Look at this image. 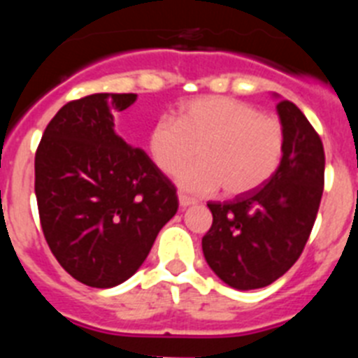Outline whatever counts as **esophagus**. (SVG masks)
Returning <instances> with one entry per match:
<instances>
[{
  "instance_id": "34e87169",
  "label": "esophagus",
  "mask_w": 358,
  "mask_h": 358,
  "mask_svg": "<svg viewBox=\"0 0 358 358\" xmlns=\"http://www.w3.org/2000/svg\"><path fill=\"white\" fill-rule=\"evenodd\" d=\"M195 202L197 201H195L194 197H188V195H185V194H179V204H181V208L194 206Z\"/></svg>"
}]
</instances>
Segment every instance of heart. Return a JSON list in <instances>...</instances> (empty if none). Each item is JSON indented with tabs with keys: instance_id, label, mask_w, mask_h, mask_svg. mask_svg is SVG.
<instances>
[{
	"instance_id": "obj_1",
	"label": "heart",
	"mask_w": 358,
	"mask_h": 358,
	"mask_svg": "<svg viewBox=\"0 0 358 358\" xmlns=\"http://www.w3.org/2000/svg\"><path fill=\"white\" fill-rule=\"evenodd\" d=\"M285 125L278 116L229 96H199L179 106L177 120L159 116L148 131L150 159L163 173L182 169L177 185L195 195L255 192L280 169Z\"/></svg>"
}]
</instances>
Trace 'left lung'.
Here are the masks:
<instances>
[{
	"mask_svg": "<svg viewBox=\"0 0 358 358\" xmlns=\"http://www.w3.org/2000/svg\"><path fill=\"white\" fill-rule=\"evenodd\" d=\"M285 154L260 188L233 201L208 202L213 215L202 236L208 265L233 289L271 285L292 267L306 245L324 188V148L296 103L281 100Z\"/></svg>",
	"mask_w": 358,
	"mask_h": 358,
	"instance_id": "8db88e82",
	"label": "left lung"
}]
</instances>
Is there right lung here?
Listing matches in <instances>:
<instances>
[{
  "label": "right lung",
  "mask_w": 358,
  "mask_h": 358,
  "mask_svg": "<svg viewBox=\"0 0 358 358\" xmlns=\"http://www.w3.org/2000/svg\"><path fill=\"white\" fill-rule=\"evenodd\" d=\"M134 93H96L59 109L36 152L41 227L66 273L109 289L141 267L177 213V189L141 148L115 132Z\"/></svg>",
  "instance_id": "right-lung-1"
}]
</instances>
